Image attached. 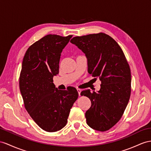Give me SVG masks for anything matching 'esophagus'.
I'll list each match as a JSON object with an SVG mask.
<instances>
[{"label":"esophagus","mask_w":151,"mask_h":151,"mask_svg":"<svg viewBox=\"0 0 151 151\" xmlns=\"http://www.w3.org/2000/svg\"><path fill=\"white\" fill-rule=\"evenodd\" d=\"M77 91H78V92L79 96H80V93H81V91H82V90H81L80 88H77Z\"/></svg>","instance_id":"esophagus-1"}]
</instances>
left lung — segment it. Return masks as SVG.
I'll return each instance as SVG.
<instances>
[{"label": "left lung", "instance_id": "8db88e82", "mask_svg": "<svg viewBox=\"0 0 151 151\" xmlns=\"http://www.w3.org/2000/svg\"><path fill=\"white\" fill-rule=\"evenodd\" d=\"M70 42L86 55L88 73L101 81L98 92H81L91 101L87 124L95 130H109L122 117L130 98L131 71L126 57L117 42L102 32L74 37Z\"/></svg>", "mask_w": 151, "mask_h": 151}]
</instances>
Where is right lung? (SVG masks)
<instances>
[{
  "label": "right lung",
  "instance_id": "obj_1",
  "mask_svg": "<svg viewBox=\"0 0 151 151\" xmlns=\"http://www.w3.org/2000/svg\"><path fill=\"white\" fill-rule=\"evenodd\" d=\"M72 36L46 35L30 46L23 59L19 86L25 108L34 122L48 132L66 125L78 98L75 87L58 90L53 83V77L59 74L61 53Z\"/></svg>",
  "mask_w": 151,
  "mask_h": 151
}]
</instances>
